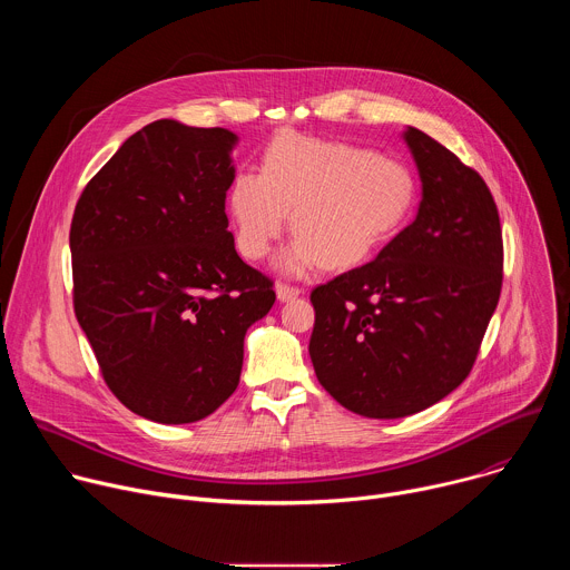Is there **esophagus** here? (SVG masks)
<instances>
[{
	"instance_id": "obj_1",
	"label": "esophagus",
	"mask_w": 570,
	"mask_h": 570,
	"mask_svg": "<svg viewBox=\"0 0 570 570\" xmlns=\"http://www.w3.org/2000/svg\"><path fill=\"white\" fill-rule=\"evenodd\" d=\"M275 293H277V299H279V302H291V299H295V297L302 295V288H295V286H288V284H279V286L275 288Z\"/></svg>"
}]
</instances>
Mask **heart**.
<instances>
[{"mask_svg":"<svg viewBox=\"0 0 570 570\" xmlns=\"http://www.w3.org/2000/svg\"><path fill=\"white\" fill-rule=\"evenodd\" d=\"M415 203V180L401 161L293 130L266 148L262 174L240 169L227 191L236 248L262 259L288 227L297 236L277 257L286 275L324 264L332 271L367 262L401 227Z\"/></svg>","mask_w":570,"mask_h":570,"instance_id":"obj_1","label":"heart"}]
</instances>
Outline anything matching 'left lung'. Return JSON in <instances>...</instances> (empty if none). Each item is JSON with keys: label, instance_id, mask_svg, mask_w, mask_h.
Returning <instances> with one entry per match:
<instances>
[{"label": "left lung", "instance_id": "left-lung-1", "mask_svg": "<svg viewBox=\"0 0 570 570\" xmlns=\"http://www.w3.org/2000/svg\"><path fill=\"white\" fill-rule=\"evenodd\" d=\"M422 180L415 220L374 262L311 293L317 381L372 420L420 413L471 372L503 284V236L484 180L409 126Z\"/></svg>", "mask_w": 570, "mask_h": 570}]
</instances>
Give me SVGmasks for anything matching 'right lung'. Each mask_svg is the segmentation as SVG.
Returning <instances> with one entry per match:
<instances>
[{"mask_svg":"<svg viewBox=\"0 0 570 570\" xmlns=\"http://www.w3.org/2000/svg\"><path fill=\"white\" fill-rule=\"evenodd\" d=\"M227 128L159 119L80 194L69 232L73 311L101 374L135 415L189 424L236 390L243 338L275 304L227 229Z\"/></svg>","mask_w":570,"mask_h":570,"instance_id":"right-lung-1","label":"right lung"}]
</instances>
